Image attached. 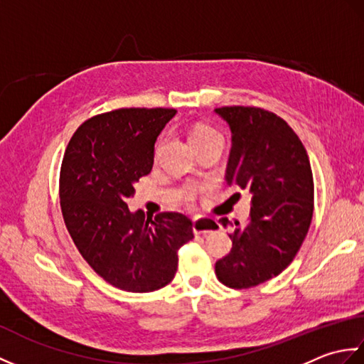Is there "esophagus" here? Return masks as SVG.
Segmentation results:
<instances>
[{
  "mask_svg": "<svg viewBox=\"0 0 364 364\" xmlns=\"http://www.w3.org/2000/svg\"><path fill=\"white\" fill-rule=\"evenodd\" d=\"M220 225L213 219H198L194 220V225H192V230H194V235H210L213 231H218Z\"/></svg>",
  "mask_w": 364,
  "mask_h": 364,
  "instance_id": "esophagus-1",
  "label": "esophagus"
}]
</instances>
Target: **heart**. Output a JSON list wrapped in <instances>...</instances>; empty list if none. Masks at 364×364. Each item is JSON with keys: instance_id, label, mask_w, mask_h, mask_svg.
<instances>
[{"instance_id": "b5f03b06", "label": "heart", "mask_w": 364, "mask_h": 364, "mask_svg": "<svg viewBox=\"0 0 364 364\" xmlns=\"http://www.w3.org/2000/svg\"><path fill=\"white\" fill-rule=\"evenodd\" d=\"M189 139H191V142L194 146L203 145V144L213 142V141H219V139H220V141H223L222 134L219 133L218 129H214L210 125H205V123H197V125L192 128ZM192 197H194V192H192V191L186 192V196H184V198H186L188 202H191Z\"/></svg>"}]
</instances>
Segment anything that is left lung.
Returning a JSON list of instances; mask_svg holds the SVG:
<instances>
[{"instance_id":"8db88e82","label":"left lung","mask_w":364,"mask_h":364,"mask_svg":"<svg viewBox=\"0 0 364 364\" xmlns=\"http://www.w3.org/2000/svg\"><path fill=\"white\" fill-rule=\"evenodd\" d=\"M215 114L231 129L227 183L252 194L250 220L233 227L231 252L215 262L219 282L233 289L264 283L288 267L310 228L314 183L310 159L292 128L253 106H223Z\"/></svg>"}]
</instances>
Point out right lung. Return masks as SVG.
<instances>
[{"label": "right lung", "mask_w": 364, "mask_h": 364, "mask_svg": "<svg viewBox=\"0 0 364 364\" xmlns=\"http://www.w3.org/2000/svg\"><path fill=\"white\" fill-rule=\"evenodd\" d=\"M175 114L123 107L95 115L75 131L60 166V210L76 249L103 280L128 292L172 282L178 249L194 237L184 214L151 219L127 205L134 183L151 172L154 142Z\"/></svg>", "instance_id": "right-lung-1"}]
</instances>
